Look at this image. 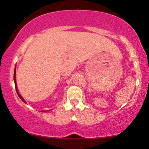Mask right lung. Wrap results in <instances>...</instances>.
<instances>
[{
	"mask_svg": "<svg viewBox=\"0 0 149 149\" xmlns=\"http://www.w3.org/2000/svg\"><path fill=\"white\" fill-rule=\"evenodd\" d=\"M15 75H16V71H15V72H14V81H15V89H16L17 93V95H18L19 97V98L21 99V100H22V101H23V102H24V103H26L25 100H24L23 98H22V97L21 96V95H19V92H18V91H17V84H16V76H15Z\"/></svg>",
	"mask_w": 149,
	"mask_h": 149,
	"instance_id": "obj_1",
	"label": "right lung"
}]
</instances>
